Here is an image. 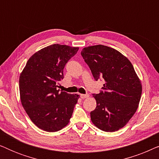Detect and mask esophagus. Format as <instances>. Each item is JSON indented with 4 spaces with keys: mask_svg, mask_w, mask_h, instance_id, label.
Here are the masks:
<instances>
[{
    "mask_svg": "<svg viewBox=\"0 0 159 159\" xmlns=\"http://www.w3.org/2000/svg\"><path fill=\"white\" fill-rule=\"evenodd\" d=\"M80 97H81V98L84 99V98H88L89 97V95H88V94H86V95L80 94Z\"/></svg>",
    "mask_w": 159,
    "mask_h": 159,
    "instance_id": "obj_1",
    "label": "esophagus"
}]
</instances>
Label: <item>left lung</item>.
Listing matches in <instances>:
<instances>
[{"label": "left lung", "instance_id": "obj_1", "mask_svg": "<svg viewBox=\"0 0 159 159\" xmlns=\"http://www.w3.org/2000/svg\"><path fill=\"white\" fill-rule=\"evenodd\" d=\"M81 55L96 80L105 83L98 94H93L96 108L91 121L104 132L125 127L136 112L142 94V84L129 59L120 52L103 45L84 48Z\"/></svg>", "mask_w": 159, "mask_h": 159}]
</instances>
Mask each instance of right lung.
Instances as JSON below:
<instances>
[{
  "label": "right lung",
  "instance_id": "add662e5",
  "mask_svg": "<svg viewBox=\"0 0 159 159\" xmlns=\"http://www.w3.org/2000/svg\"><path fill=\"white\" fill-rule=\"evenodd\" d=\"M78 47L53 44L34 53L19 77L23 108L31 121L46 132H57L68 125L80 95L57 90L65 65Z\"/></svg>",
  "mask_w": 159,
  "mask_h": 159
}]
</instances>
